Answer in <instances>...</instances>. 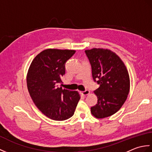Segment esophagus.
Returning <instances> with one entry per match:
<instances>
[{"label": "esophagus", "mask_w": 152, "mask_h": 152, "mask_svg": "<svg viewBox=\"0 0 152 152\" xmlns=\"http://www.w3.org/2000/svg\"><path fill=\"white\" fill-rule=\"evenodd\" d=\"M81 93L83 95H88L90 93V91H89V90H85L84 91H82Z\"/></svg>", "instance_id": "34e87169"}]
</instances>
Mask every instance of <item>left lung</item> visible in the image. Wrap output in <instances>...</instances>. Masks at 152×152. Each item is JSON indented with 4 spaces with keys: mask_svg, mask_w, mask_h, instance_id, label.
Wrapping results in <instances>:
<instances>
[{
    "mask_svg": "<svg viewBox=\"0 0 152 152\" xmlns=\"http://www.w3.org/2000/svg\"><path fill=\"white\" fill-rule=\"evenodd\" d=\"M91 64L92 76L99 88L94 91L97 104L91 108L98 119L109 117L124 104L129 92L130 79L125 64L115 53L102 48L85 51Z\"/></svg>",
    "mask_w": 152,
    "mask_h": 152,
    "instance_id": "obj_1",
    "label": "left lung"
}]
</instances>
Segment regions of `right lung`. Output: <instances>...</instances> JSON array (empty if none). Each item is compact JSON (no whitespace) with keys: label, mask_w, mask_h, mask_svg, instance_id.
Here are the masks:
<instances>
[{"label":"right lung","mask_w":152,"mask_h":152,"mask_svg":"<svg viewBox=\"0 0 152 152\" xmlns=\"http://www.w3.org/2000/svg\"><path fill=\"white\" fill-rule=\"evenodd\" d=\"M75 50L47 49L32 61L27 75L31 97L37 108L51 119L63 121L74 115L80 96L78 91L58 88L65 74V63Z\"/></svg>","instance_id":"obj_1"}]
</instances>
